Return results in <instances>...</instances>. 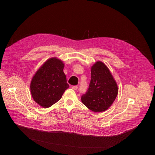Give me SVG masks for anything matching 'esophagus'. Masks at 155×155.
I'll return each mask as SVG.
<instances>
[{"label":"esophagus","mask_w":155,"mask_h":155,"mask_svg":"<svg viewBox=\"0 0 155 155\" xmlns=\"http://www.w3.org/2000/svg\"><path fill=\"white\" fill-rule=\"evenodd\" d=\"M77 88H78V87H77V86H73L72 87V89H73L74 90H77Z\"/></svg>","instance_id":"34e87169"}]
</instances>
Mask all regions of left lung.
Returning a JSON list of instances; mask_svg holds the SVG:
<instances>
[{
  "label": "left lung",
  "instance_id": "1",
  "mask_svg": "<svg viewBox=\"0 0 155 155\" xmlns=\"http://www.w3.org/2000/svg\"><path fill=\"white\" fill-rule=\"evenodd\" d=\"M91 72L89 88L81 100L91 111L104 112L115 101L118 93V85L107 66L100 61L92 65Z\"/></svg>",
  "mask_w": 155,
  "mask_h": 155
}]
</instances>
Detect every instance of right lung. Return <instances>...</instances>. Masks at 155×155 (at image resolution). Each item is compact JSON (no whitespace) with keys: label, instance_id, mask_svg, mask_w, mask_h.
<instances>
[{"label":"right lung","instance_id":"right-lung-1","mask_svg":"<svg viewBox=\"0 0 155 155\" xmlns=\"http://www.w3.org/2000/svg\"><path fill=\"white\" fill-rule=\"evenodd\" d=\"M64 64L56 57L47 59L32 77L30 90L34 101L48 108L59 101L69 87L63 72Z\"/></svg>","mask_w":155,"mask_h":155}]
</instances>
